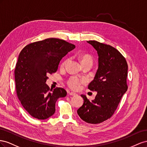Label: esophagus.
I'll return each mask as SVG.
<instances>
[{"instance_id":"esophagus-1","label":"esophagus","mask_w":147,"mask_h":147,"mask_svg":"<svg viewBox=\"0 0 147 147\" xmlns=\"http://www.w3.org/2000/svg\"><path fill=\"white\" fill-rule=\"evenodd\" d=\"M68 94H69V95H72V96H73V95H76V93H74V92H68Z\"/></svg>"}]
</instances>
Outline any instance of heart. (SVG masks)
Segmentation results:
<instances>
[{"mask_svg": "<svg viewBox=\"0 0 147 147\" xmlns=\"http://www.w3.org/2000/svg\"><path fill=\"white\" fill-rule=\"evenodd\" d=\"M80 60L82 65L86 63H92V61H93V58L89 54H84L81 57ZM66 63V61L63 63L62 66H65ZM86 83V79L79 78L76 76H73L68 79V82H67V84H68L70 89L74 90H78L81 89L82 85Z\"/></svg>", "mask_w": 147, "mask_h": 147, "instance_id": "b5f03b06", "label": "heart"}]
</instances>
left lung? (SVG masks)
<instances>
[{
    "instance_id": "1",
    "label": "left lung",
    "mask_w": 147,
    "mask_h": 147,
    "mask_svg": "<svg viewBox=\"0 0 147 147\" xmlns=\"http://www.w3.org/2000/svg\"><path fill=\"white\" fill-rule=\"evenodd\" d=\"M87 42L97 50L98 56V69L88 86V89L97 94L92 102L81 95L84 103L77 113L85 122L95 124L111 118L127 91L128 66L122 54L112 46L96 40Z\"/></svg>"
}]
</instances>
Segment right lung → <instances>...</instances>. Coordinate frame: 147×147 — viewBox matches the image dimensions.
<instances>
[{
    "instance_id": "1",
    "label": "right lung",
    "mask_w": 147,
    "mask_h": 147,
    "mask_svg": "<svg viewBox=\"0 0 147 147\" xmlns=\"http://www.w3.org/2000/svg\"><path fill=\"white\" fill-rule=\"evenodd\" d=\"M75 48L64 40L49 38L27 45L20 53L15 69L17 96L23 108L33 118L45 119L55 112L58 98L66 91L50 89L47 75L55 73L62 58Z\"/></svg>"
}]
</instances>
